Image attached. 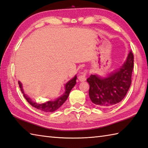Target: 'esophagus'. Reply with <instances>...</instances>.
Segmentation results:
<instances>
[{
    "mask_svg": "<svg viewBox=\"0 0 148 148\" xmlns=\"http://www.w3.org/2000/svg\"><path fill=\"white\" fill-rule=\"evenodd\" d=\"M87 73H88L87 70H85V71H84V72H82L81 75H80L79 77V80H80V81H81V82L85 81V80H86V76H87Z\"/></svg>",
    "mask_w": 148,
    "mask_h": 148,
    "instance_id": "esophagus-1",
    "label": "esophagus"
}]
</instances>
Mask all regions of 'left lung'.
<instances>
[{"label":"left lung","mask_w":148,"mask_h":148,"mask_svg":"<svg viewBox=\"0 0 148 148\" xmlns=\"http://www.w3.org/2000/svg\"><path fill=\"white\" fill-rule=\"evenodd\" d=\"M134 57L132 51L126 62L115 73L106 78L91 75L87 79L90 84L89 96L99 108H111L123 100L132 84Z\"/></svg>","instance_id":"8db88e82"}]
</instances>
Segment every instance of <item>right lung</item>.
Returning a JSON list of instances; mask_svg holds the SVG:
<instances>
[{
	"instance_id": "right-lung-1",
	"label": "right lung",
	"mask_w": 148,
	"mask_h": 148,
	"mask_svg": "<svg viewBox=\"0 0 148 148\" xmlns=\"http://www.w3.org/2000/svg\"><path fill=\"white\" fill-rule=\"evenodd\" d=\"M76 80L77 76H75L71 80H69V82H67L65 86V93H64L62 96L60 97L59 98L55 100V101H48L42 103V104H39V103L33 102L32 100H31V99L27 97L26 95L24 94V91L22 90V84L20 81H18V84L19 87L21 88V92L23 93L24 97L26 99L27 102H28L30 105H32L33 107L37 108V110H39L40 111H45V112H53V111L57 110L58 108H59L64 103L67 99H68L71 89L74 87L75 84H76Z\"/></svg>"
}]
</instances>
